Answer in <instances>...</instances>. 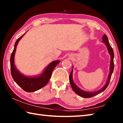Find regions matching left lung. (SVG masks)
<instances>
[{
    "mask_svg": "<svg viewBox=\"0 0 123 123\" xmlns=\"http://www.w3.org/2000/svg\"><path fill=\"white\" fill-rule=\"evenodd\" d=\"M103 42H105L106 45V47L108 49V50H109V53L111 55V66H110V74L109 77H108L106 84H105V86H104L103 88H102L100 90L96 91V92H86L84 91H82V89H81L76 86V85L74 84V82H73V78H72V74H73V69L72 70L71 72H70V75H69V81H70V84L71 85L72 88L73 89V90L74 91V92L76 93V94H78L79 96L81 97L82 98H91L93 97L94 96H95L98 94H100V93H101L102 92L104 91L106 89V88H107L108 85L109 84V82L110 81V80H111V75L112 73L113 72V69H114V61H113V58H114V52L113 50V49L111 47V45H110L109 39H108L107 36H106V35L104 34V36H103Z\"/></svg>",
    "mask_w": 123,
    "mask_h": 123,
    "instance_id": "obj_1",
    "label": "left lung"
}]
</instances>
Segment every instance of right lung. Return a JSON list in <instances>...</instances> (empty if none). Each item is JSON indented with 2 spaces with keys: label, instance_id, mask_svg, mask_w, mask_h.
<instances>
[{
  "label": "right lung",
  "instance_id": "right-lung-1",
  "mask_svg": "<svg viewBox=\"0 0 123 123\" xmlns=\"http://www.w3.org/2000/svg\"><path fill=\"white\" fill-rule=\"evenodd\" d=\"M24 34H25L20 36L19 38H18L14 44V49L11 54V57H10L11 73L12 78L13 79L14 81L17 83L18 86L27 92H32L37 91L42 88L48 83L51 76L52 72L55 67L60 63V61L52 62L45 68L43 74L38 77L29 78V77H26L22 74L16 69L14 65V57L18 42L22 38Z\"/></svg>",
  "mask_w": 123,
  "mask_h": 123
}]
</instances>
